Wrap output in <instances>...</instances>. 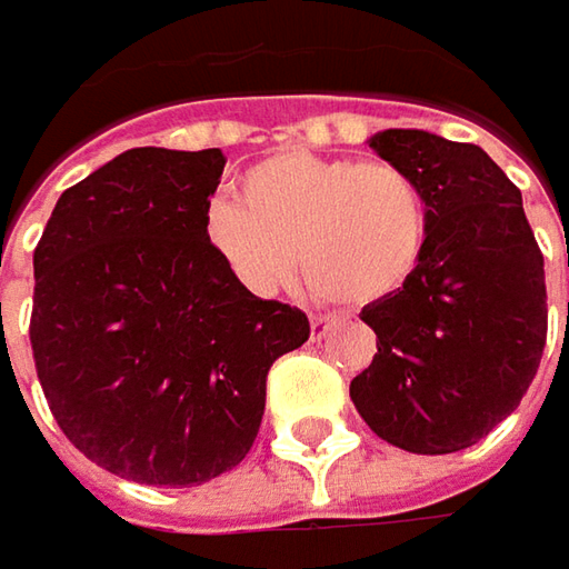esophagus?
Instances as JSON below:
<instances>
[{"label": "esophagus", "instance_id": "1", "mask_svg": "<svg viewBox=\"0 0 569 569\" xmlns=\"http://www.w3.org/2000/svg\"><path fill=\"white\" fill-rule=\"evenodd\" d=\"M332 326H336V319L329 317H313L310 319V339L322 341L329 332H332Z\"/></svg>", "mask_w": 569, "mask_h": 569}]
</instances>
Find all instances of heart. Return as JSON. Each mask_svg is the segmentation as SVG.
I'll return each instance as SVG.
<instances>
[{"label": "heart", "mask_w": 569, "mask_h": 569, "mask_svg": "<svg viewBox=\"0 0 569 569\" xmlns=\"http://www.w3.org/2000/svg\"><path fill=\"white\" fill-rule=\"evenodd\" d=\"M237 192L240 202L206 208L202 230L256 297H272L300 259L319 295L370 307L399 295L425 262L430 202L399 164L284 148L243 170Z\"/></svg>", "instance_id": "1"}]
</instances>
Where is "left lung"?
<instances>
[{"label":"left lung","mask_w":569,"mask_h":569,"mask_svg":"<svg viewBox=\"0 0 569 569\" xmlns=\"http://www.w3.org/2000/svg\"><path fill=\"white\" fill-rule=\"evenodd\" d=\"M367 144L425 187L430 243L399 295L361 310L377 355L351 380V402L392 447L459 452L488 437L536 377L545 259L522 192L485 148L425 129H382Z\"/></svg>","instance_id":"left-lung-1"}]
</instances>
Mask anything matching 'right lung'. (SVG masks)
Listing matches in <instances>:
<instances>
[{
  "instance_id": "right-lung-1",
  "label": "right lung",
  "mask_w": 569,
  "mask_h": 569,
  "mask_svg": "<svg viewBox=\"0 0 569 569\" xmlns=\"http://www.w3.org/2000/svg\"><path fill=\"white\" fill-rule=\"evenodd\" d=\"M221 148H129L66 189L33 250L31 348L56 425L100 469L192 488L250 452L307 313L206 243Z\"/></svg>"
}]
</instances>
